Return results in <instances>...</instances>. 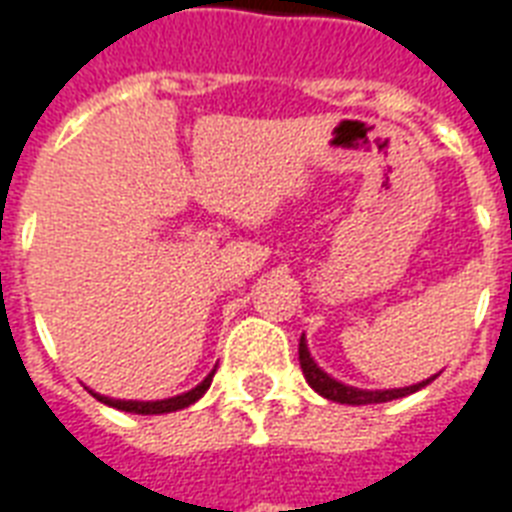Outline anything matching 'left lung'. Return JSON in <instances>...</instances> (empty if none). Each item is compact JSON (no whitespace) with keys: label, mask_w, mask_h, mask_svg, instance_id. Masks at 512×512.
<instances>
[{"label":"left lung","mask_w":512,"mask_h":512,"mask_svg":"<svg viewBox=\"0 0 512 512\" xmlns=\"http://www.w3.org/2000/svg\"><path fill=\"white\" fill-rule=\"evenodd\" d=\"M298 360H300V370H303V376H306L308 386L322 395L325 400H333V403H343V405H370V403H389V400H400V397H408L413 392H419L421 386L432 384L435 376H429L427 381H419V384L413 386H403V389H357V386H349L333 378L330 373L319 368L314 357H311V351H308L306 335H300L298 343Z\"/></svg>","instance_id":"8db88e82"}]
</instances>
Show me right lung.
I'll return each mask as SVG.
<instances>
[{
    "label": "right lung",
    "mask_w": 512,
    "mask_h": 512,
    "mask_svg": "<svg viewBox=\"0 0 512 512\" xmlns=\"http://www.w3.org/2000/svg\"><path fill=\"white\" fill-rule=\"evenodd\" d=\"M217 370V365H214ZM214 370L209 376L201 381L198 386H193L190 392H182L177 397H166V400H115V397H104L99 392H93L88 389L99 403L109 405V408H117V411H126V413H142V416H155V413H171V411H182L187 405H193L195 400H201L206 395V389L212 386V378H214Z\"/></svg>",
    "instance_id": "add662e5"
}]
</instances>
